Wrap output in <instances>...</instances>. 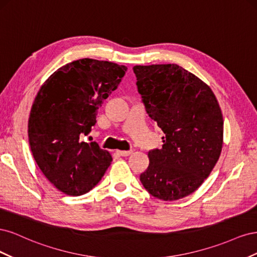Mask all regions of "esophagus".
I'll return each instance as SVG.
<instances>
[{
	"label": "esophagus",
	"mask_w": 257,
	"mask_h": 257,
	"mask_svg": "<svg viewBox=\"0 0 257 257\" xmlns=\"http://www.w3.org/2000/svg\"><path fill=\"white\" fill-rule=\"evenodd\" d=\"M116 153H118L119 155H121V157H128V155L133 152L132 150H128V151H121V150H116L115 151Z\"/></svg>",
	"instance_id": "obj_1"
}]
</instances>
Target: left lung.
Segmentation results:
<instances>
[{
    "mask_svg": "<svg viewBox=\"0 0 257 257\" xmlns=\"http://www.w3.org/2000/svg\"><path fill=\"white\" fill-rule=\"evenodd\" d=\"M133 71L146 111L164 132L161 149L148 152L144 188L162 200L190 195L220 158L223 116L212 90L177 64L136 65Z\"/></svg>",
    "mask_w": 257,
    "mask_h": 257,
    "instance_id": "1",
    "label": "left lung"
}]
</instances>
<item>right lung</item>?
<instances>
[{
    "mask_svg": "<svg viewBox=\"0 0 257 257\" xmlns=\"http://www.w3.org/2000/svg\"><path fill=\"white\" fill-rule=\"evenodd\" d=\"M127 67L94 59L73 61L45 81L31 108V151L45 177L71 196L99 182L112 158L97 143L81 141L96 123L98 108L118 88Z\"/></svg>",
    "mask_w": 257,
    "mask_h": 257,
    "instance_id": "1",
    "label": "right lung"
}]
</instances>
